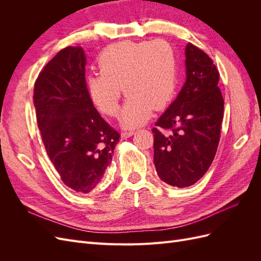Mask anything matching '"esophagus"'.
<instances>
[{
    "label": "esophagus",
    "mask_w": 261,
    "mask_h": 261,
    "mask_svg": "<svg viewBox=\"0 0 261 261\" xmlns=\"http://www.w3.org/2000/svg\"><path fill=\"white\" fill-rule=\"evenodd\" d=\"M133 135H134V132H132V130L130 132H123L121 134V137H122V139H126V138H128Z\"/></svg>",
    "instance_id": "1"
}]
</instances>
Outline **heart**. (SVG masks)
Masks as SVG:
<instances>
[{"instance_id":"heart-1","label":"heart","mask_w":261,"mask_h":261,"mask_svg":"<svg viewBox=\"0 0 261 261\" xmlns=\"http://www.w3.org/2000/svg\"><path fill=\"white\" fill-rule=\"evenodd\" d=\"M98 66L100 74L87 81L89 97L102 113L116 116L123 88L128 97L122 114L125 127L145 124L152 110L167 108L174 97L177 59L168 41L114 43L102 51Z\"/></svg>"}]
</instances>
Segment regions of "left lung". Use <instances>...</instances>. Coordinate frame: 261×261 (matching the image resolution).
I'll return each instance as SVG.
<instances>
[{"instance_id": "obj_1", "label": "left lung", "mask_w": 261, "mask_h": 261, "mask_svg": "<svg viewBox=\"0 0 261 261\" xmlns=\"http://www.w3.org/2000/svg\"><path fill=\"white\" fill-rule=\"evenodd\" d=\"M185 57L186 82L152 128L158 175L179 188L195 184L210 168L219 145L224 110L218 87L220 74L209 55L188 43ZM161 129L170 133L164 136Z\"/></svg>"}]
</instances>
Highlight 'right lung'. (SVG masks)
<instances>
[{"mask_svg": "<svg viewBox=\"0 0 261 261\" xmlns=\"http://www.w3.org/2000/svg\"><path fill=\"white\" fill-rule=\"evenodd\" d=\"M81 46L61 50L34 88L37 123L49 159L67 187L90 194L111 164L120 134L93 107Z\"/></svg>", "mask_w": 261, "mask_h": 261, "instance_id": "obj_1", "label": "right lung"}]
</instances>
